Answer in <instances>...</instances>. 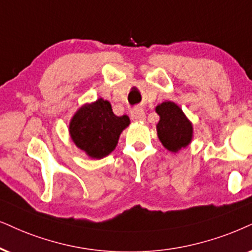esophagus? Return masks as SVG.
Wrapping results in <instances>:
<instances>
[{
    "label": "esophagus",
    "mask_w": 252,
    "mask_h": 252,
    "mask_svg": "<svg viewBox=\"0 0 252 252\" xmlns=\"http://www.w3.org/2000/svg\"><path fill=\"white\" fill-rule=\"evenodd\" d=\"M130 115H131V119L133 121H138V122H142V121L145 120V113L144 110L141 109V108H136V109H133Z\"/></svg>",
    "instance_id": "obj_1"
}]
</instances>
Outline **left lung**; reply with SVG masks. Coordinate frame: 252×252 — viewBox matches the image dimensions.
<instances>
[{
    "mask_svg": "<svg viewBox=\"0 0 252 252\" xmlns=\"http://www.w3.org/2000/svg\"><path fill=\"white\" fill-rule=\"evenodd\" d=\"M156 111L160 117L157 124L159 141L171 152L186 148L192 141L193 126L184 111L174 102L166 101L158 104Z\"/></svg>",
    "mask_w": 252,
    "mask_h": 252,
    "instance_id": "1",
    "label": "left lung"
}]
</instances>
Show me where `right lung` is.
<instances>
[{
  "label": "right lung",
  "instance_id": "right-lung-1",
  "mask_svg": "<svg viewBox=\"0 0 252 252\" xmlns=\"http://www.w3.org/2000/svg\"><path fill=\"white\" fill-rule=\"evenodd\" d=\"M129 124L128 116H116L111 104L98 98L93 103H86L74 114L69 122V135L89 157L101 159L114 151L121 132Z\"/></svg>",
  "mask_w": 252,
  "mask_h": 252
}]
</instances>
